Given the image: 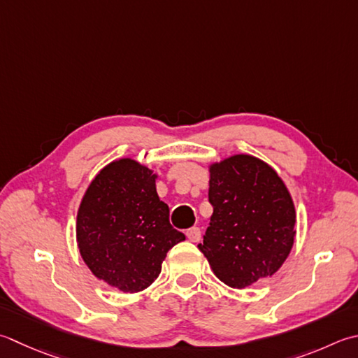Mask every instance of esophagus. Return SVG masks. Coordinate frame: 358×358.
Returning a JSON list of instances; mask_svg holds the SVG:
<instances>
[{"label":"esophagus","mask_w":358,"mask_h":358,"mask_svg":"<svg viewBox=\"0 0 358 358\" xmlns=\"http://www.w3.org/2000/svg\"><path fill=\"white\" fill-rule=\"evenodd\" d=\"M186 237H187V239L191 241V242H199L200 237H201L200 228L194 227V228H191V229H187V231H186Z\"/></svg>","instance_id":"1"}]
</instances>
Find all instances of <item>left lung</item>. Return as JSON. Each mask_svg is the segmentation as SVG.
<instances>
[{
  "mask_svg": "<svg viewBox=\"0 0 358 358\" xmlns=\"http://www.w3.org/2000/svg\"><path fill=\"white\" fill-rule=\"evenodd\" d=\"M209 172L214 213L199 250L222 282L243 289L281 268L295 239V206L278 173L255 157L234 155Z\"/></svg>",
  "mask_w": 358,
  "mask_h": 358,
  "instance_id": "left-lung-1",
  "label": "left lung"
}]
</instances>
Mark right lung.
<instances>
[{"label":"right lung","instance_id":"add662e5","mask_svg":"<svg viewBox=\"0 0 358 358\" xmlns=\"http://www.w3.org/2000/svg\"><path fill=\"white\" fill-rule=\"evenodd\" d=\"M169 206L161 201L155 175L136 161H113L96 175L77 213V243L96 278L125 293L147 289L173 245Z\"/></svg>","mask_w":358,"mask_h":358}]
</instances>
